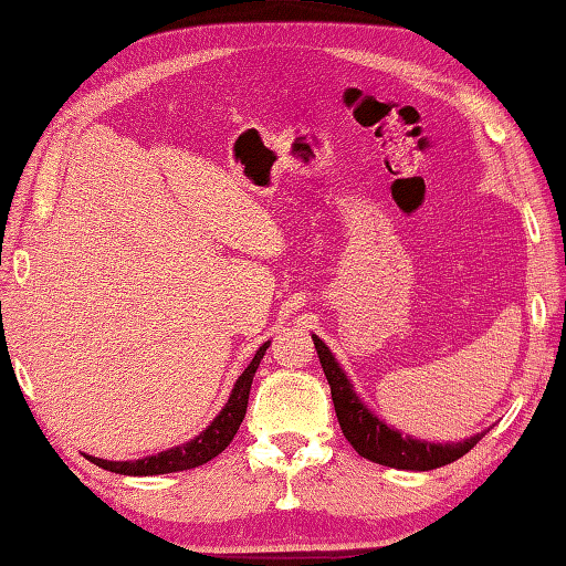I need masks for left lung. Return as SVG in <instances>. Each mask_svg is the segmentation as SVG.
<instances>
[{
  "instance_id": "1",
  "label": "left lung",
  "mask_w": 566,
  "mask_h": 566,
  "mask_svg": "<svg viewBox=\"0 0 566 566\" xmlns=\"http://www.w3.org/2000/svg\"><path fill=\"white\" fill-rule=\"evenodd\" d=\"M312 338L318 353L321 368H324V375L331 385V397H334L343 437L350 441V447L356 449L363 459L402 471H431L461 459L463 453H469L483 439L485 431L467 441H459V444H429V441L402 437L397 429H390L385 422H380V419L358 400L356 392H353V385L346 378V373L338 368V363L331 356L326 343L318 336Z\"/></svg>"
}]
</instances>
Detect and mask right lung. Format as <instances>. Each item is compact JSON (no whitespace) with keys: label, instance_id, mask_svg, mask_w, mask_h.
I'll list each match as a JSON object with an SVG mask.
<instances>
[{"label":"right lung","instance_id":"add662e5","mask_svg":"<svg viewBox=\"0 0 566 566\" xmlns=\"http://www.w3.org/2000/svg\"><path fill=\"white\" fill-rule=\"evenodd\" d=\"M268 346L270 343H264V346H260V350L254 353L252 363L248 365L245 373L240 375L235 387H232V395L226 402L223 412L213 419V424H210L206 431H201L196 439L188 441V444L174 447L169 451L157 453V457L139 459V461H105L95 457H85V459L93 461L99 469L122 473V475H157V473H174V471L203 467V463H208L210 459H216L220 451H226L232 437L238 434L242 419H245V412H248V397H250L254 370H258V365Z\"/></svg>","mask_w":566,"mask_h":566}]
</instances>
